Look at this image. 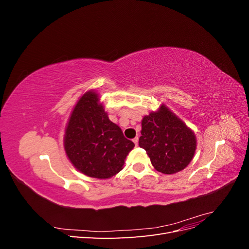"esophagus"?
<instances>
[{
    "instance_id": "34e87169",
    "label": "esophagus",
    "mask_w": 249,
    "mask_h": 249,
    "mask_svg": "<svg viewBox=\"0 0 249 249\" xmlns=\"http://www.w3.org/2000/svg\"><path fill=\"white\" fill-rule=\"evenodd\" d=\"M138 141H139V138H138V137H135V138L133 139V142L135 143V145H136V146L138 145Z\"/></svg>"
}]
</instances>
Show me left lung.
Wrapping results in <instances>:
<instances>
[{
	"mask_svg": "<svg viewBox=\"0 0 249 249\" xmlns=\"http://www.w3.org/2000/svg\"><path fill=\"white\" fill-rule=\"evenodd\" d=\"M139 146L146 150L155 169L173 175L185 169L196 149V137L167 106L162 104L142 118Z\"/></svg>",
	"mask_w": 249,
	"mask_h": 249,
	"instance_id": "1",
	"label": "left lung"
}]
</instances>
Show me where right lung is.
<instances>
[{"mask_svg": "<svg viewBox=\"0 0 249 249\" xmlns=\"http://www.w3.org/2000/svg\"><path fill=\"white\" fill-rule=\"evenodd\" d=\"M63 144L74 168L89 178L101 179L117 175L135 146L109 119L94 90H88L74 105Z\"/></svg>", "mask_w": 249, "mask_h": 249, "instance_id": "add662e5", "label": "right lung"}]
</instances>
